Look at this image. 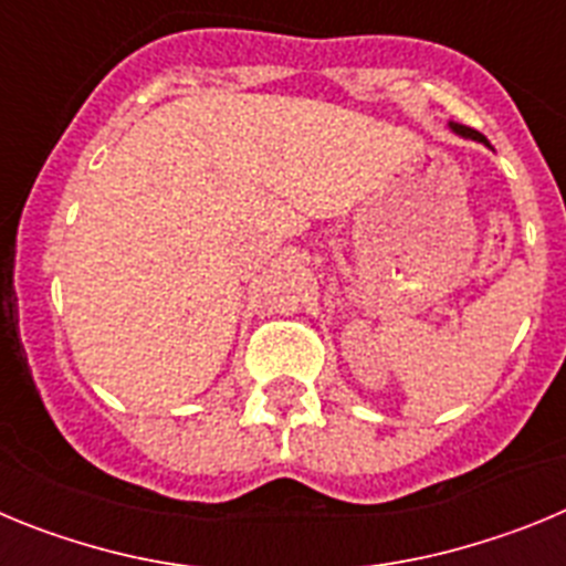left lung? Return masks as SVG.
<instances>
[{"instance_id":"left-lung-1","label":"left lung","mask_w":566,"mask_h":566,"mask_svg":"<svg viewBox=\"0 0 566 566\" xmlns=\"http://www.w3.org/2000/svg\"><path fill=\"white\" fill-rule=\"evenodd\" d=\"M453 127V133H459V135H464V138H473V142H482V144H488V138H484L482 133H476V129H470V127H462V124H451ZM490 147V144H488Z\"/></svg>"}]
</instances>
